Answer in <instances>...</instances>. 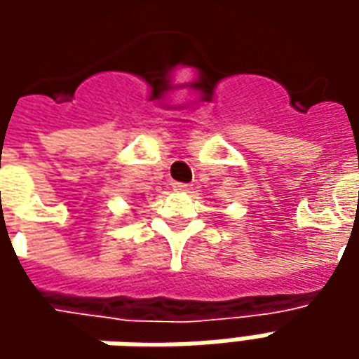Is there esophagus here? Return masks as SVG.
<instances>
[{
    "mask_svg": "<svg viewBox=\"0 0 359 359\" xmlns=\"http://www.w3.org/2000/svg\"><path fill=\"white\" fill-rule=\"evenodd\" d=\"M172 190H177V192H190L192 184H187V182H172Z\"/></svg>",
    "mask_w": 359,
    "mask_h": 359,
    "instance_id": "obj_1",
    "label": "esophagus"
}]
</instances>
